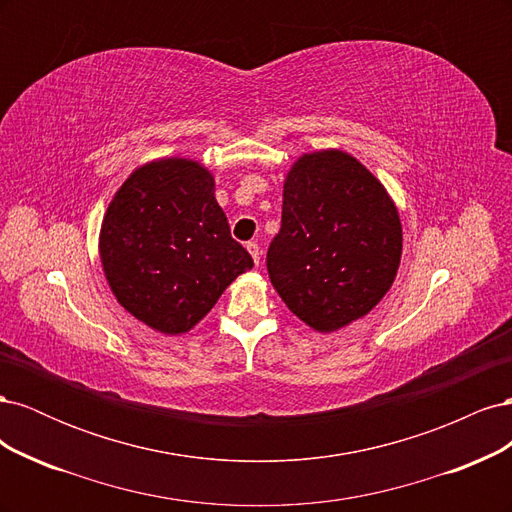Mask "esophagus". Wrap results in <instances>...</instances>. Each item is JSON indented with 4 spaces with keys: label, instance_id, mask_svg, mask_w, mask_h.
<instances>
[{
    "label": "esophagus",
    "instance_id": "obj_1",
    "mask_svg": "<svg viewBox=\"0 0 512 512\" xmlns=\"http://www.w3.org/2000/svg\"><path fill=\"white\" fill-rule=\"evenodd\" d=\"M247 252L252 254L254 262L258 265V262H260V247H258V243H256V241H250V243H247Z\"/></svg>",
    "mask_w": 512,
    "mask_h": 512
}]
</instances>
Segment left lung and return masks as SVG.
<instances>
[{"label": "left lung", "mask_w": 512, "mask_h": 512, "mask_svg": "<svg viewBox=\"0 0 512 512\" xmlns=\"http://www.w3.org/2000/svg\"><path fill=\"white\" fill-rule=\"evenodd\" d=\"M399 260L397 207L359 160L324 149L292 164L267 269L294 316L322 333L363 318L393 286Z\"/></svg>", "instance_id": "8db88e82"}]
</instances>
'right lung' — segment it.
<instances>
[{"label": "right lung", "mask_w": 512, "mask_h": 512, "mask_svg": "<svg viewBox=\"0 0 512 512\" xmlns=\"http://www.w3.org/2000/svg\"><path fill=\"white\" fill-rule=\"evenodd\" d=\"M100 260L121 307L164 335L188 333L254 267L230 237L213 175L188 158L147 162L123 181L104 213Z\"/></svg>", "instance_id": "add662e5"}]
</instances>
